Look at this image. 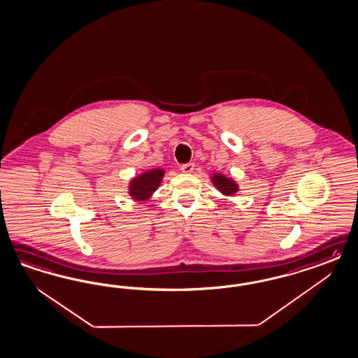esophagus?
Instances as JSON below:
<instances>
[{
  "mask_svg": "<svg viewBox=\"0 0 358 358\" xmlns=\"http://www.w3.org/2000/svg\"><path fill=\"white\" fill-rule=\"evenodd\" d=\"M180 170H182V173H192L195 170V164L194 163H185V164H182Z\"/></svg>",
  "mask_w": 358,
  "mask_h": 358,
  "instance_id": "1",
  "label": "esophagus"
}]
</instances>
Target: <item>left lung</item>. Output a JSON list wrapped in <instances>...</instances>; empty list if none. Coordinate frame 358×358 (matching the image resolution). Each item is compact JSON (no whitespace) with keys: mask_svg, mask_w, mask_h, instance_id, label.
Segmentation results:
<instances>
[{"mask_svg":"<svg viewBox=\"0 0 358 358\" xmlns=\"http://www.w3.org/2000/svg\"><path fill=\"white\" fill-rule=\"evenodd\" d=\"M212 183L215 185V187L219 189L221 194H224L227 196H231L236 192H238V185L233 179L222 175V173H213L212 175Z\"/></svg>","mask_w":358,"mask_h":358,"instance_id":"obj_1","label":"left lung"}]
</instances>
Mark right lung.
<instances>
[{
	"mask_svg": "<svg viewBox=\"0 0 358 358\" xmlns=\"http://www.w3.org/2000/svg\"><path fill=\"white\" fill-rule=\"evenodd\" d=\"M163 176L164 170L152 169L133 178L129 183V195L138 201L148 200L158 189Z\"/></svg>",
	"mask_w": 358,
	"mask_h": 358,
	"instance_id": "obj_1",
	"label": "right lung"
}]
</instances>
